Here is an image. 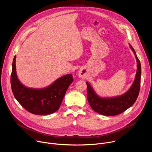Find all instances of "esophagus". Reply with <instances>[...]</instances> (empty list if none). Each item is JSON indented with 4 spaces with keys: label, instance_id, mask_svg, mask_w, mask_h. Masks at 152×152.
Wrapping results in <instances>:
<instances>
[{
    "label": "esophagus",
    "instance_id": "obj_1",
    "mask_svg": "<svg viewBox=\"0 0 152 152\" xmlns=\"http://www.w3.org/2000/svg\"><path fill=\"white\" fill-rule=\"evenodd\" d=\"M83 76V73H82V72L81 70L79 71V77H82Z\"/></svg>",
    "mask_w": 152,
    "mask_h": 152
}]
</instances>
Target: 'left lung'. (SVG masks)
I'll use <instances>...</instances> for the list:
<instances>
[{"label": "left lung", "instance_id": "8db88e82", "mask_svg": "<svg viewBox=\"0 0 152 152\" xmlns=\"http://www.w3.org/2000/svg\"><path fill=\"white\" fill-rule=\"evenodd\" d=\"M137 61V70L135 80L132 86L124 94L113 98H101L93 91L91 85L86 82L87 99L92 109L96 113L104 115L113 116L118 115L132 106L139 94L141 84V64L134 48L131 46Z\"/></svg>", "mask_w": 152, "mask_h": 152}]
</instances>
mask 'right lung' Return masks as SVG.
Masks as SVG:
<instances>
[{"mask_svg":"<svg viewBox=\"0 0 152 152\" xmlns=\"http://www.w3.org/2000/svg\"><path fill=\"white\" fill-rule=\"evenodd\" d=\"M15 58V56L12 62L11 85L16 100L26 110L35 115H48L56 111L69 86L73 81L72 75H67L59 78L46 88H28L17 78Z\"/></svg>","mask_w":152,"mask_h":152,"instance_id":"add662e5","label":"right lung"}]
</instances>
